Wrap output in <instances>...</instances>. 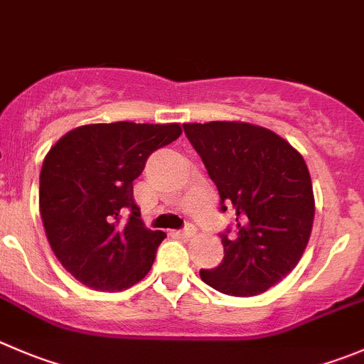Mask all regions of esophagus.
<instances>
[{
    "label": "esophagus",
    "mask_w": 364,
    "mask_h": 364,
    "mask_svg": "<svg viewBox=\"0 0 364 364\" xmlns=\"http://www.w3.org/2000/svg\"><path fill=\"white\" fill-rule=\"evenodd\" d=\"M179 235L185 236V238H192V236L196 235V228H193L192 224H186L185 228H183L181 231H179Z\"/></svg>",
    "instance_id": "34e87169"
}]
</instances>
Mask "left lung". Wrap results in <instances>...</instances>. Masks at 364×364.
Masks as SVG:
<instances>
[{"label": "left lung", "instance_id": "obj_1", "mask_svg": "<svg viewBox=\"0 0 364 364\" xmlns=\"http://www.w3.org/2000/svg\"><path fill=\"white\" fill-rule=\"evenodd\" d=\"M220 196L232 208L236 238L220 235L224 259L200 279L232 297L259 295L287 277L304 254L315 218L311 176L283 136L240 121L183 124Z\"/></svg>", "mask_w": 364, "mask_h": 364}]
</instances>
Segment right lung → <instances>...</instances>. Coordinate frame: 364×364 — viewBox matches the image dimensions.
Here are the masks:
<instances>
[{
	"mask_svg": "<svg viewBox=\"0 0 364 364\" xmlns=\"http://www.w3.org/2000/svg\"><path fill=\"white\" fill-rule=\"evenodd\" d=\"M179 124H87L46 154L38 208L53 252L81 284L122 291L142 281L165 235L151 231L133 199V181L151 153L174 142ZM130 218L122 222V215Z\"/></svg>",
	"mask_w": 364,
	"mask_h": 364,
	"instance_id": "right-lung-1",
	"label": "right lung"
}]
</instances>
